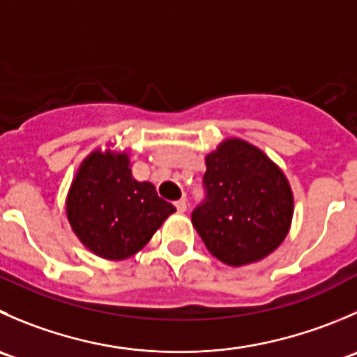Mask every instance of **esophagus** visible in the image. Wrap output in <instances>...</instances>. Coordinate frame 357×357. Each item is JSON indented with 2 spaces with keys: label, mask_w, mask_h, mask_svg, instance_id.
Returning a JSON list of instances; mask_svg holds the SVG:
<instances>
[{
  "label": "esophagus",
  "mask_w": 357,
  "mask_h": 357,
  "mask_svg": "<svg viewBox=\"0 0 357 357\" xmlns=\"http://www.w3.org/2000/svg\"><path fill=\"white\" fill-rule=\"evenodd\" d=\"M174 206H176V209H178V213H185V211H186V200L185 199L176 200Z\"/></svg>",
  "instance_id": "34e87169"
}]
</instances>
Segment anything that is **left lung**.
I'll list each match as a JSON object with an SVG mask.
<instances>
[{
	"instance_id": "8db88e82",
	"label": "left lung",
	"mask_w": 357,
	"mask_h": 357,
	"mask_svg": "<svg viewBox=\"0 0 357 357\" xmlns=\"http://www.w3.org/2000/svg\"><path fill=\"white\" fill-rule=\"evenodd\" d=\"M206 165L204 200L192 213L206 248L231 266L271 255L293 218V193L281 169L241 139H227Z\"/></svg>"
}]
</instances>
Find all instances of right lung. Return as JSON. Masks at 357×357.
<instances>
[{
  "label": "right lung",
  "mask_w": 357,
  "mask_h": 357,
  "mask_svg": "<svg viewBox=\"0 0 357 357\" xmlns=\"http://www.w3.org/2000/svg\"><path fill=\"white\" fill-rule=\"evenodd\" d=\"M129 167L126 153L94 151L69 190L66 211L71 228L101 258L136 255L176 211L151 183L132 179Z\"/></svg>",
  "instance_id": "add662e5"
}]
</instances>
